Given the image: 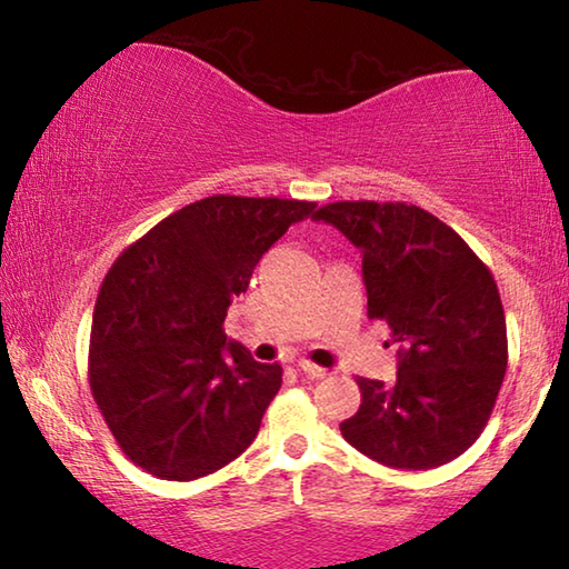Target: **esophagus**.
<instances>
[{
  "label": "esophagus",
  "mask_w": 569,
  "mask_h": 569,
  "mask_svg": "<svg viewBox=\"0 0 569 569\" xmlns=\"http://www.w3.org/2000/svg\"><path fill=\"white\" fill-rule=\"evenodd\" d=\"M298 369H301L303 373H308V377H313V379H326V377H329V369H321V366H316L313 361H308V359L298 361Z\"/></svg>",
  "instance_id": "1"
}]
</instances>
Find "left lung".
I'll return each instance as SVG.
<instances>
[{"instance_id": "left-lung-1", "label": "left lung", "mask_w": 569, "mask_h": 569, "mask_svg": "<svg viewBox=\"0 0 569 569\" xmlns=\"http://www.w3.org/2000/svg\"><path fill=\"white\" fill-rule=\"evenodd\" d=\"M361 248L369 319L401 343L397 383L359 377L341 435L393 469L457 459L487 427L507 371L495 276L465 238L419 206L339 200L313 213Z\"/></svg>"}]
</instances>
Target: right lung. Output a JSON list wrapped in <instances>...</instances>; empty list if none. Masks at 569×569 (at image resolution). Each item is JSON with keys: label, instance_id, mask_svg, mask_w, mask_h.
I'll return each instance as SVG.
<instances>
[{"label": "right lung", "instance_id": "1", "mask_svg": "<svg viewBox=\"0 0 569 569\" xmlns=\"http://www.w3.org/2000/svg\"><path fill=\"white\" fill-rule=\"evenodd\" d=\"M313 208L210 196L162 218L112 263L92 313L88 379L134 467L190 481L256 439L283 369L228 341L223 321L266 250Z\"/></svg>", "mask_w": 569, "mask_h": 569}]
</instances>
